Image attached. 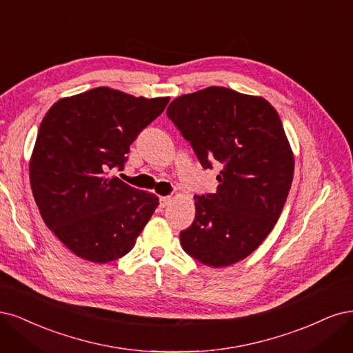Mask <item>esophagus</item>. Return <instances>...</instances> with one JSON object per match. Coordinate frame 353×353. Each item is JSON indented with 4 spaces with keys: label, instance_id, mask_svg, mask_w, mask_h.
<instances>
[{
    "label": "esophagus",
    "instance_id": "34e87169",
    "mask_svg": "<svg viewBox=\"0 0 353 353\" xmlns=\"http://www.w3.org/2000/svg\"><path fill=\"white\" fill-rule=\"evenodd\" d=\"M170 202H172V198H170V196H161L160 198V207L165 208Z\"/></svg>",
    "mask_w": 353,
    "mask_h": 353
}]
</instances>
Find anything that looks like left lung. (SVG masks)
Returning <instances> with one entry per match:
<instances>
[{"mask_svg":"<svg viewBox=\"0 0 353 353\" xmlns=\"http://www.w3.org/2000/svg\"><path fill=\"white\" fill-rule=\"evenodd\" d=\"M167 116L203 168H221L217 192L195 196L180 243L208 267L236 264L265 241L292 186L293 152L277 111L263 97L210 86L176 98Z\"/></svg>","mask_w":353,"mask_h":353,"instance_id":"8db88e82","label":"left lung"}]
</instances>
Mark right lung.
<instances>
[{
	"label": "right lung",
	"mask_w": 353,
	"mask_h": 353,
	"mask_svg": "<svg viewBox=\"0 0 353 353\" xmlns=\"http://www.w3.org/2000/svg\"><path fill=\"white\" fill-rule=\"evenodd\" d=\"M168 101L101 86L59 99L42 119L29 163L33 198L79 258L105 264L129 254L160 203L108 172L123 170L132 142Z\"/></svg>",
	"instance_id": "1"
}]
</instances>
